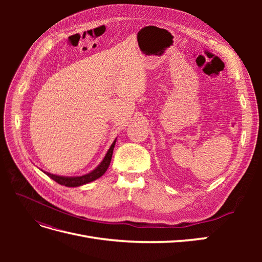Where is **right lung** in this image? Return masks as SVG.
<instances>
[{
	"label": "right lung",
	"mask_w": 262,
	"mask_h": 262,
	"mask_svg": "<svg viewBox=\"0 0 262 262\" xmlns=\"http://www.w3.org/2000/svg\"><path fill=\"white\" fill-rule=\"evenodd\" d=\"M116 144V140L114 141V143L112 144V146L109 147L108 152L106 154V156L104 157L102 162L97 166L96 168L94 170H92L91 172L86 173V175L83 176H77V177H66V176H58V175H53V173L43 171L47 176H49L51 179H53L54 181H57L58 184L66 186V187H78V186H83L89 184V182H92L94 180L98 179L99 177H101L104 173L106 172L107 168L109 167L110 165V161H112L113 157V152H114V147Z\"/></svg>",
	"instance_id": "1"
}]
</instances>
